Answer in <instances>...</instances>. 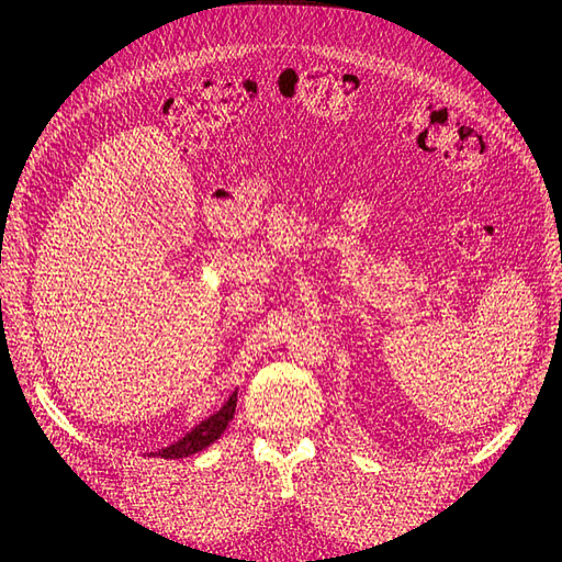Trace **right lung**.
<instances>
[{"instance_id":"right-lung-1","label":"right lung","mask_w":562,"mask_h":562,"mask_svg":"<svg viewBox=\"0 0 562 562\" xmlns=\"http://www.w3.org/2000/svg\"><path fill=\"white\" fill-rule=\"evenodd\" d=\"M234 411H236V391L227 398V403L220 407L217 413H213L209 419H203L201 424H196V427L184 434L180 440H176L173 446L168 448H161L157 452H149L147 457H161V459H180V457H190L194 452H201L203 448H209L211 443H215V440L225 434L227 424L232 422L234 417Z\"/></svg>"}]
</instances>
